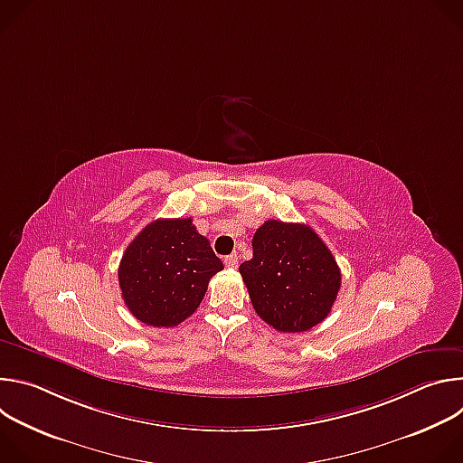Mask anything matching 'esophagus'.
Segmentation results:
<instances>
[{"label": "esophagus", "instance_id": "34e87169", "mask_svg": "<svg viewBox=\"0 0 463 463\" xmlns=\"http://www.w3.org/2000/svg\"><path fill=\"white\" fill-rule=\"evenodd\" d=\"M225 268H231V269H236L238 268V256L236 254H231V256H225L223 260Z\"/></svg>", "mask_w": 463, "mask_h": 463}]
</instances>
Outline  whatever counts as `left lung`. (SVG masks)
Wrapping results in <instances>:
<instances>
[{"label": "left lung", "mask_w": 463, "mask_h": 463, "mask_svg": "<svg viewBox=\"0 0 463 463\" xmlns=\"http://www.w3.org/2000/svg\"><path fill=\"white\" fill-rule=\"evenodd\" d=\"M254 311L279 332L300 334L322 322L341 289L337 261L304 223L268 220L240 266Z\"/></svg>", "instance_id": "1"}]
</instances>
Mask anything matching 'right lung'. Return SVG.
Wrapping results in <instances>:
<instances>
[{"instance_id":"1","label":"right lung","mask_w":463,"mask_h":463,"mask_svg":"<svg viewBox=\"0 0 463 463\" xmlns=\"http://www.w3.org/2000/svg\"><path fill=\"white\" fill-rule=\"evenodd\" d=\"M222 269V260L192 218L156 220L124 250L118 286L137 320L172 327L197 309L209 280Z\"/></svg>"}]
</instances>
